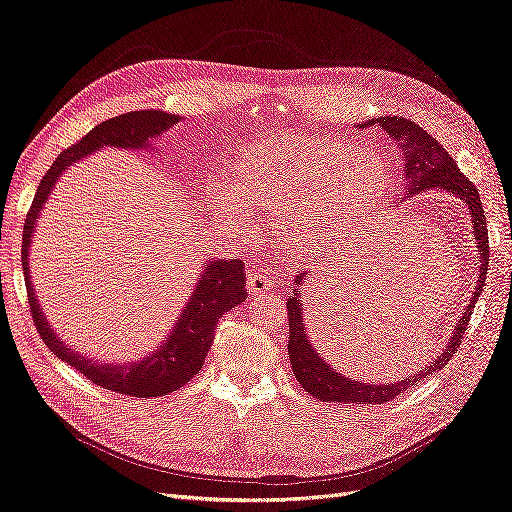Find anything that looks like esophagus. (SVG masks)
<instances>
[{
	"label": "esophagus",
	"mask_w": 512,
	"mask_h": 512,
	"mask_svg": "<svg viewBox=\"0 0 512 512\" xmlns=\"http://www.w3.org/2000/svg\"><path fill=\"white\" fill-rule=\"evenodd\" d=\"M246 289H249L251 295H263V293H270L276 289L274 285V278L268 276L266 272H249V276H246Z\"/></svg>",
	"instance_id": "1"
}]
</instances>
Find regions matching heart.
Returning <instances> with one entry per match:
<instances>
[{
	"label": "heart",
	"instance_id": "b5f03b06",
	"mask_svg": "<svg viewBox=\"0 0 512 512\" xmlns=\"http://www.w3.org/2000/svg\"><path fill=\"white\" fill-rule=\"evenodd\" d=\"M232 193L217 192L219 217H274V238L291 253L325 251L388 187L384 158L371 147L316 135L255 141L232 166ZM243 206L240 207L239 204Z\"/></svg>",
	"mask_w": 512,
	"mask_h": 512
}]
</instances>
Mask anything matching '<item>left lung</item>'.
<instances>
[{
    "label": "left lung",
    "mask_w": 512,
    "mask_h": 512,
    "mask_svg": "<svg viewBox=\"0 0 512 512\" xmlns=\"http://www.w3.org/2000/svg\"><path fill=\"white\" fill-rule=\"evenodd\" d=\"M358 128H382L384 132L399 143L405 156V198L418 196L426 189H441V192H449L456 198H460L470 213V227L472 236H475V244L479 249V280L475 293H472L464 314L458 318L456 327H453V335L443 350V354L434 361L430 367L420 369L409 377H403L399 382L392 384H369L358 382L352 377H346L337 373L323 356H318L316 348L312 346V339L308 337L306 323H304V310H301V285L306 282L308 272H301L295 276V285H291V297L287 299V312H289V358L291 367L306 392H310L314 399L325 403H354V405H382L392 399H396L403 390L413 386L415 382L424 380L426 375L443 369L449 358L456 354V350L462 344V335L468 327V320L472 314V308L479 301V295L485 285L487 263H489V240H487V223L483 204L479 198L477 187L468 181V177L453 162V158L447 154L445 147L430 137L428 132L407 118L399 116H380L371 118L363 124H356Z\"/></svg>",
    "instance_id": "1"
}]
</instances>
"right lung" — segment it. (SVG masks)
<instances>
[{"mask_svg":"<svg viewBox=\"0 0 512 512\" xmlns=\"http://www.w3.org/2000/svg\"><path fill=\"white\" fill-rule=\"evenodd\" d=\"M179 120L181 116H175V113H166L160 109H141L111 118L97 128H92L82 141L65 149L48 168V173L40 181V187H37L23 230L21 257L25 285L29 293L33 323L37 327V333L44 339V344L61 361L86 375L92 384L126 396H139V399L175 392L202 369L204 358L208 350H211L219 318L227 310L240 306L246 299L244 263L240 259L208 261L200 274V280L196 282L192 297L187 299L185 308L181 310V316L173 331L166 335L158 350H154L149 356H143L141 361L116 365L99 363L94 358L75 352L73 348L65 346L61 337L54 333L40 308V301L35 299V289L31 285L29 274V249L37 219H40V211L52 194V187L65 173V168L107 145L122 149H147L151 139L160 137L162 132L173 128Z\"/></svg>","mask_w":512,"mask_h":512,"instance_id":"1","label":"right lung"}]
</instances>
